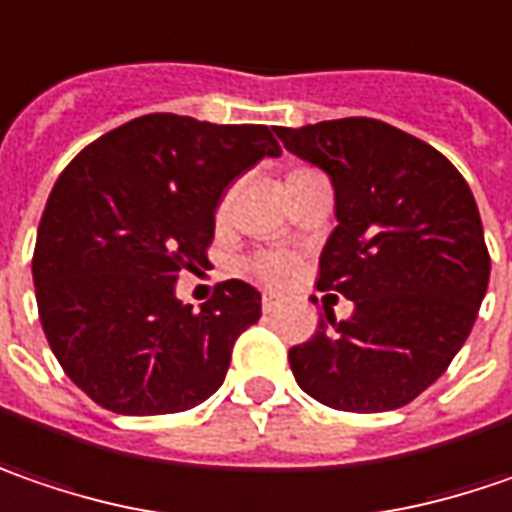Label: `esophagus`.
Returning <instances> with one entry per match:
<instances>
[{"mask_svg":"<svg viewBox=\"0 0 512 512\" xmlns=\"http://www.w3.org/2000/svg\"><path fill=\"white\" fill-rule=\"evenodd\" d=\"M276 308H279V299H276V296H273V294L262 296V311H265V314L276 311Z\"/></svg>","mask_w":512,"mask_h":512,"instance_id":"esophagus-1","label":"esophagus"}]
</instances>
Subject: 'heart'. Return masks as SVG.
<instances>
[{
    "instance_id": "1",
    "label": "heart",
    "mask_w": 512,
    "mask_h": 512,
    "mask_svg": "<svg viewBox=\"0 0 512 512\" xmlns=\"http://www.w3.org/2000/svg\"><path fill=\"white\" fill-rule=\"evenodd\" d=\"M247 268L256 279L268 282L273 288H285L299 276V259L288 250H265V253L253 256Z\"/></svg>"
}]
</instances>
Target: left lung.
Returning <instances> with one entry per match:
<instances>
[{
  "instance_id": "1",
  "label": "left lung",
  "mask_w": 512,
  "mask_h": 512,
  "mask_svg": "<svg viewBox=\"0 0 512 512\" xmlns=\"http://www.w3.org/2000/svg\"><path fill=\"white\" fill-rule=\"evenodd\" d=\"M285 149L331 175L337 227L320 256L328 308L317 334L288 351L302 392L340 412L412 403L473 331L490 253L464 175L421 138L374 117L279 126Z\"/></svg>"
}]
</instances>
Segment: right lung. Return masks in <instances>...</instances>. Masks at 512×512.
<instances>
[{
	"mask_svg": "<svg viewBox=\"0 0 512 512\" xmlns=\"http://www.w3.org/2000/svg\"><path fill=\"white\" fill-rule=\"evenodd\" d=\"M279 152L268 126L158 112L106 132L63 169L31 268L48 345L97 406L172 415L224 383L262 296L227 279L192 311L175 279L207 262L224 190Z\"/></svg>",
	"mask_w": 512,
	"mask_h": 512,
	"instance_id": "add662e5",
	"label": "right lung"
}]
</instances>
